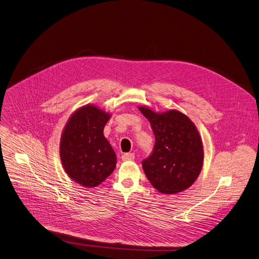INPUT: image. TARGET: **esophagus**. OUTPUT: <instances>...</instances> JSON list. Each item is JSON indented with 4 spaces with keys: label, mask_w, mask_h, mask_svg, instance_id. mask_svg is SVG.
<instances>
[{
    "label": "esophagus",
    "mask_w": 259,
    "mask_h": 259,
    "mask_svg": "<svg viewBox=\"0 0 259 259\" xmlns=\"http://www.w3.org/2000/svg\"><path fill=\"white\" fill-rule=\"evenodd\" d=\"M135 155L133 153H125L122 155V160L123 161H132L134 160Z\"/></svg>",
    "instance_id": "esophagus-1"
}]
</instances>
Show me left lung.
Returning a JSON list of instances; mask_svg holds the SVG:
<instances>
[{"mask_svg":"<svg viewBox=\"0 0 259 259\" xmlns=\"http://www.w3.org/2000/svg\"><path fill=\"white\" fill-rule=\"evenodd\" d=\"M138 109L150 122L156 140L152 155L143 161L148 180L163 194L187 190L203 165V145L196 126L177 109L164 112L147 106Z\"/></svg>","mask_w":259,"mask_h":259,"instance_id":"left-lung-1","label":"left lung"}]
</instances>
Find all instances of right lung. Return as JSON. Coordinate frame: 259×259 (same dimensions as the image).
I'll return each instance as SVG.
<instances>
[{
  "instance_id": "right-lung-1",
  "label": "right lung",
  "mask_w": 259,
  "mask_h": 259,
  "mask_svg": "<svg viewBox=\"0 0 259 259\" xmlns=\"http://www.w3.org/2000/svg\"><path fill=\"white\" fill-rule=\"evenodd\" d=\"M110 116L98 106L87 104L70 115L63 129L62 165L70 179L85 188L97 187L115 168V153L103 134Z\"/></svg>"
}]
</instances>
